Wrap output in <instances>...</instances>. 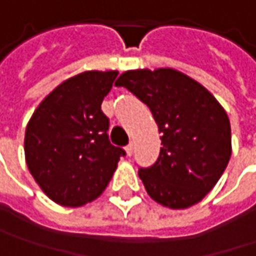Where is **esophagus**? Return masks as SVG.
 <instances>
[{
  "mask_svg": "<svg viewBox=\"0 0 256 256\" xmlns=\"http://www.w3.org/2000/svg\"><path fill=\"white\" fill-rule=\"evenodd\" d=\"M125 152H126V156L132 154V152H134V146H132V142H130V144L125 147Z\"/></svg>",
  "mask_w": 256,
  "mask_h": 256,
  "instance_id": "1",
  "label": "esophagus"
}]
</instances>
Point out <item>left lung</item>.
<instances>
[{"instance_id":"obj_1","label":"left lung","mask_w":256,"mask_h":256,"mask_svg":"<svg viewBox=\"0 0 256 256\" xmlns=\"http://www.w3.org/2000/svg\"><path fill=\"white\" fill-rule=\"evenodd\" d=\"M146 103L162 134L160 154L138 176L156 202L182 210L218 182L232 156L230 120L210 92L174 68L130 70L115 82Z\"/></svg>"}]
</instances>
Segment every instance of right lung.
Here are the masks:
<instances>
[{
  "mask_svg": "<svg viewBox=\"0 0 256 256\" xmlns=\"http://www.w3.org/2000/svg\"><path fill=\"white\" fill-rule=\"evenodd\" d=\"M118 71H84L55 87L26 126L24 154L40 190L60 206L94 201L112 179L124 148L110 144L100 104Z\"/></svg>",
  "mask_w": 256,
  "mask_h": 256,
  "instance_id": "obj_1",
  "label": "right lung"
}]
</instances>
